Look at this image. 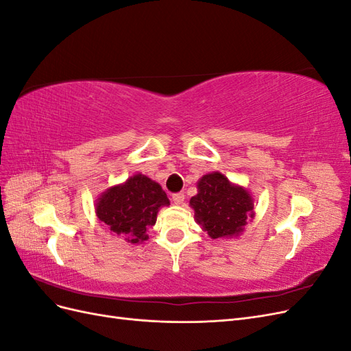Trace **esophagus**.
Returning <instances> with one entry per match:
<instances>
[{"mask_svg": "<svg viewBox=\"0 0 351 351\" xmlns=\"http://www.w3.org/2000/svg\"><path fill=\"white\" fill-rule=\"evenodd\" d=\"M173 202H174L176 205H182L183 202H184V193H182V192H180V193H174V195H173Z\"/></svg>", "mask_w": 351, "mask_h": 351, "instance_id": "obj_1", "label": "esophagus"}]
</instances>
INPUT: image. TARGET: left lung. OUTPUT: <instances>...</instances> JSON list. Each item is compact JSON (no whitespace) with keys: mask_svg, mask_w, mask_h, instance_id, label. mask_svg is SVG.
I'll list each match as a JSON object with an SVG mask.
<instances>
[{"mask_svg":"<svg viewBox=\"0 0 351 351\" xmlns=\"http://www.w3.org/2000/svg\"><path fill=\"white\" fill-rule=\"evenodd\" d=\"M195 218L212 239L237 236L253 217V199L246 189L231 184L219 174L200 178L197 195L190 199Z\"/></svg>","mask_w":351,"mask_h":351,"instance_id":"8db88e82","label":"left lung"}]
</instances>
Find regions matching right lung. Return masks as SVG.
I'll return each instance as SVG.
<instances>
[{
    "mask_svg": "<svg viewBox=\"0 0 351 351\" xmlns=\"http://www.w3.org/2000/svg\"><path fill=\"white\" fill-rule=\"evenodd\" d=\"M169 205L162 187L146 176L136 174L121 186L108 189L97 204V215L111 231L129 243L147 240L161 206Z\"/></svg>",
    "mask_w": 351,
    "mask_h": 351,
    "instance_id": "right-lung-1",
    "label": "right lung"
}]
</instances>
